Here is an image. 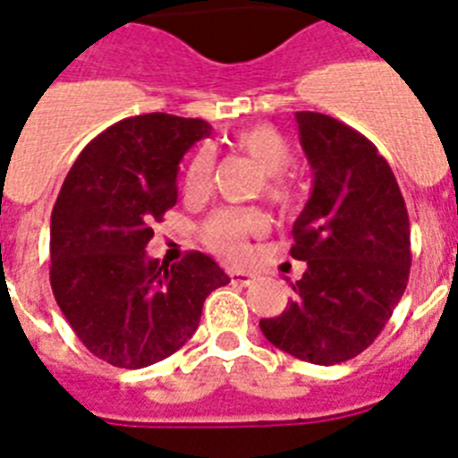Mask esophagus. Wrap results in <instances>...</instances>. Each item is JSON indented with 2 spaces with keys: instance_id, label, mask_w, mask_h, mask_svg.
I'll use <instances>...</instances> for the list:
<instances>
[{
  "instance_id": "1",
  "label": "esophagus",
  "mask_w": 458,
  "mask_h": 458,
  "mask_svg": "<svg viewBox=\"0 0 458 458\" xmlns=\"http://www.w3.org/2000/svg\"><path fill=\"white\" fill-rule=\"evenodd\" d=\"M228 277L235 282V284H242V287H247V284L254 282V275L244 273V270H228Z\"/></svg>"
}]
</instances>
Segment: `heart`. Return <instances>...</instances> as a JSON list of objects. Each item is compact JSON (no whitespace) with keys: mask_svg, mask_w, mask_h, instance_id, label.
I'll list each match as a JSON object with an SVG mask.
<instances>
[{"mask_svg":"<svg viewBox=\"0 0 458 458\" xmlns=\"http://www.w3.org/2000/svg\"><path fill=\"white\" fill-rule=\"evenodd\" d=\"M237 150L247 155L263 174H267L266 192L275 204L292 207L293 188L287 178L280 176L292 162V145L277 129L267 124H256L242 129L233 139ZM214 178V152L209 145H202L188 162L183 176V191L188 197H202L209 192ZM267 218L259 209H218L199 228L204 244L225 259H240L247 251L249 237L263 235Z\"/></svg>","mask_w":458,"mask_h":458,"instance_id":"heart-1","label":"heart"}]
</instances>
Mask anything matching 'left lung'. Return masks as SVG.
<instances>
[{
	"instance_id": "obj_1",
	"label": "left lung",
	"mask_w": 458,
	"mask_h": 458,
	"mask_svg": "<svg viewBox=\"0 0 458 458\" xmlns=\"http://www.w3.org/2000/svg\"><path fill=\"white\" fill-rule=\"evenodd\" d=\"M315 183L293 223L292 256L306 273L263 336L313 364L369 348L403 299L411 266L410 216L377 145L329 114L296 113Z\"/></svg>"
}]
</instances>
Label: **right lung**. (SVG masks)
<instances>
[{"instance_id":"right-lung-1","label":"right lung","mask_w":458,"mask_h":458,"mask_svg":"<svg viewBox=\"0 0 458 458\" xmlns=\"http://www.w3.org/2000/svg\"><path fill=\"white\" fill-rule=\"evenodd\" d=\"M211 131L150 113L107 126L80 152L51 211V289L81 344L122 369L169 358L195 334L204 299L230 277L202 251L174 266L145 247L178 199V162Z\"/></svg>"}]
</instances>
